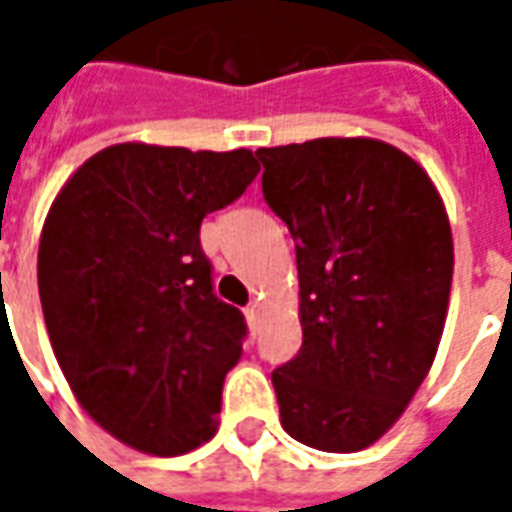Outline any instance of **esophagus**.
<instances>
[{
  "mask_svg": "<svg viewBox=\"0 0 512 512\" xmlns=\"http://www.w3.org/2000/svg\"><path fill=\"white\" fill-rule=\"evenodd\" d=\"M244 315H246V323H249V329L255 332L257 323H260V304H249V307L244 310Z\"/></svg>",
  "mask_w": 512,
  "mask_h": 512,
  "instance_id": "obj_1",
  "label": "esophagus"
}]
</instances>
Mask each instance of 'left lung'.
Listing matches in <instances>:
<instances>
[{
	"instance_id": "left-lung-1",
	"label": "left lung",
	"mask_w": 512,
	"mask_h": 512,
	"mask_svg": "<svg viewBox=\"0 0 512 512\" xmlns=\"http://www.w3.org/2000/svg\"><path fill=\"white\" fill-rule=\"evenodd\" d=\"M257 156L299 266L304 343L271 373L282 428L315 450H365L439 351L455 263L447 208L428 172L381 139L323 136Z\"/></svg>"
}]
</instances>
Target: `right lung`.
<instances>
[{
	"label": "right lung",
	"mask_w": 512,
	"mask_h": 512,
	"mask_svg": "<svg viewBox=\"0 0 512 512\" xmlns=\"http://www.w3.org/2000/svg\"><path fill=\"white\" fill-rule=\"evenodd\" d=\"M257 172L244 147L123 142L51 202L38 249L51 348L79 406L134 450L172 458L216 433L246 323L213 293L200 224Z\"/></svg>",
	"instance_id": "1"
}]
</instances>
